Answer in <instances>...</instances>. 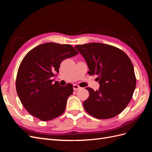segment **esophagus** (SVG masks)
Returning a JSON list of instances; mask_svg holds the SVG:
<instances>
[{
  "mask_svg": "<svg viewBox=\"0 0 152 152\" xmlns=\"http://www.w3.org/2000/svg\"><path fill=\"white\" fill-rule=\"evenodd\" d=\"M73 90H74V91H77V90L80 89L81 87L78 85H77V84H74L73 86Z\"/></svg>",
  "mask_w": 152,
  "mask_h": 152,
  "instance_id": "esophagus-1",
  "label": "esophagus"
}]
</instances>
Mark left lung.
Listing matches in <instances>:
<instances>
[{
	"mask_svg": "<svg viewBox=\"0 0 152 152\" xmlns=\"http://www.w3.org/2000/svg\"><path fill=\"white\" fill-rule=\"evenodd\" d=\"M75 48L85 59L89 75H98L99 89L86 88L89 96L83 103L85 110L99 119L118 115L129 103L136 88L131 59L120 49L108 44L93 42Z\"/></svg>",
	"mask_w": 152,
	"mask_h": 152,
	"instance_id": "left-lung-1",
	"label": "left lung"
}]
</instances>
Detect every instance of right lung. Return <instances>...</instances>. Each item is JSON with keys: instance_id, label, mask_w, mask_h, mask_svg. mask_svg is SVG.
Wrapping results in <instances>:
<instances>
[{"instance_id": "right-lung-1", "label": "right lung", "mask_w": 152, "mask_h": 152, "mask_svg": "<svg viewBox=\"0 0 152 152\" xmlns=\"http://www.w3.org/2000/svg\"><path fill=\"white\" fill-rule=\"evenodd\" d=\"M78 54L70 44L48 42L34 48L26 54L18 68L16 88L22 104L31 115L42 121L59 117L65 112L73 86L53 84L54 73L61 63Z\"/></svg>"}]
</instances>
